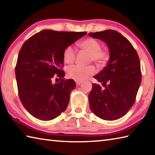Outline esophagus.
I'll use <instances>...</instances> for the list:
<instances>
[{"label": "esophagus", "mask_w": 155, "mask_h": 155, "mask_svg": "<svg viewBox=\"0 0 155 155\" xmlns=\"http://www.w3.org/2000/svg\"><path fill=\"white\" fill-rule=\"evenodd\" d=\"M75 83H76V85L77 86H79V85H80V84H81V81H75Z\"/></svg>", "instance_id": "1"}]
</instances>
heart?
<instances>
[{
	"mask_svg": "<svg viewBox=\"0 0 155 155\" xmlns=\"http://www.w3.org/2000/svg\"><path fill=\"white\" fill-rule=\"evenodd\" d=\"M79 46L84 51L90 53V60L101 64L107 60L108 52L102 50L101 44L97 40L88 38L80 42ZM63 60L66 63H71L76 57V51L71 45L68 46L63 51ZM96 72V69L94 65L82 66L74 65L69 66L67 69L68 77L76 81H82L88 77L94 75Z\"/></svg>",
	"mask_w": 155,
	"mask_h": 155,
	"instance_id": "obj_1",
	"label": "heart"
}]
</instances>
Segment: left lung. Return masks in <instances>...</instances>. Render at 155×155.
<instances>
[{
	"label": "left lung",
	"mask_w": 155,
	"mask_h": 155,
	"mask_svg": "<svg viewBox=\"0 0 155 155\" xmlns=\"http://www.w3.org/2000/svg\"><path fill=\"white\" fill-rule=\"evenodd\" d=\"M106 42L110 57L107 66L94 77L104 89L93 84L88 95L90 107L104 120L122 117L132 108L142 80L138 54L126 38L117 31L107 30L89 33Z\"/></svg>",
	"instance_id": "8db88e82"
}]
</instances>
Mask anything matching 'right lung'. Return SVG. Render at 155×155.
I'll list each match as a JSON object with an SVG mask.
<instances>
[{"label": "right lung", "instance_id": "add662e5", "mask_svg": "<svg viewBox=\"0 0 155 155\" xmlns=\"http://www.w3.org/2000/svg\"><path fill=\"white\" fill-rule=\"evenodd\" d=\"M86 34L45 30L23 43L17 58L15 77L20 101L34 117L52 120L67 109L75 83L74 80L63 79V51ZM54 74L62 80L53 84Z\"/></svg>", "mask_w": 155, "mask_h": 155}]
</instances>
